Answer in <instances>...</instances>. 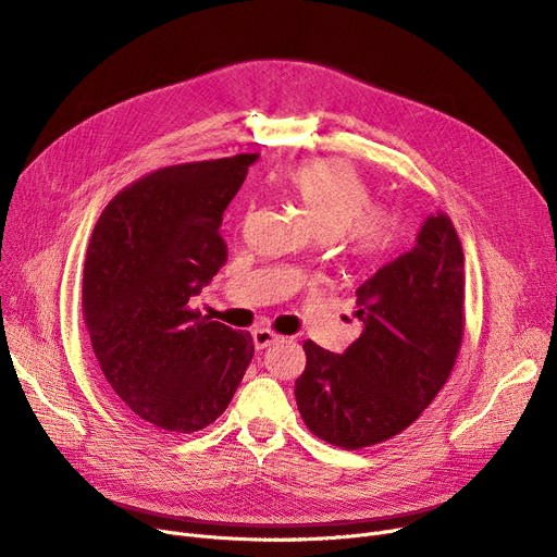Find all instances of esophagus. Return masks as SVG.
Listing matches in <instances>:
<instances>
[{
    "label": "esophagus",
    "mask_w": 557,
    "mask_h": 557,
    "mask_svg": "<svg viewBox=\"0 0 557 557\" xmlns=\"http://www.w3.org/2000/svg\"><path fill=\"white\" fill-rule=\"evenodd\" d=\"M252 341H255L257 349H263V347L273 345L275 341H280V336L275 332H271V330H255L252 332Z\"/></svg>",
    "instance_id": "34e87169"
}]
</instances>
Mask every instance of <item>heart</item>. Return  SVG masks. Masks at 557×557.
Instances as JSON below:
<instances>
[{"label":"heart","mask_w":557,"mask_h":557,"mask_svg":"<svg viewBox=\"0 0 557 557\" xmlns=\"http://www.w3.org/2000/svg\"><path fill=\"white\" fill-rule=\"evenodd\" d=\"M284 187L298 200L318 237H338L357 259L382 257L397 242V214L370 208L368 183L343 160L298 164L286 173Z\"/></svg>","instance_id":"heart-1"}]
</instances>
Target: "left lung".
<instances>
[{"mask_svg": "<svg viewBox=\"0 0 557 557\" xmlns=\"http://www.w3.org/2000/svg\"><path fill=\"white\" fill-rule=\"evenodd\" d=\"M361 334L343 355L305 341L296 401L307 429L363 449L411 426L454 370L465 332V255L451 219L429 216L418 244L357 288Z\"/></svg>", "mask_w": 557, "mask_h": 557, "instance_id": "obj_1", "label": "left lung"}]
</instances>
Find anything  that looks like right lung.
I'll return each mask as SVG.
<instances>
[{
    "label": "right lung",
    "mask_w": 557,
    "mask_h": 557,
    "mask_svg": "<svg viewBox=\"0 0 557 557\" xmlns=\"http://www.w3.org/2000/svg\"><path fill=\"white\" fill-rule=\"evenodd\" d=\"M259 153L158 169L101 212L83 269V318L112 397L135 422L194 433L242 384L248 332L191 309L227 261L223 212Z\"/></svg>",
    "instance_id": "add662e5"
}]
</instances>
